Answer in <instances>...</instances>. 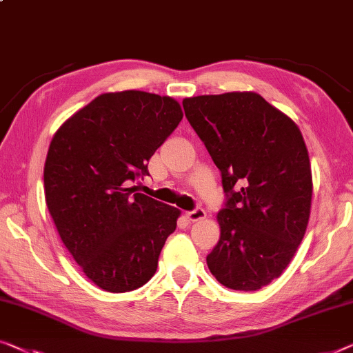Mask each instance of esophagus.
<instances>
[{
  "label": "esophagus",
  "mask_w": 353,
  "mask_h": 353,
  "mask_svg": "<svg viewBox=\"0 0 353 353\" xmlns=\"http://www.w3.org/2000/svg\"><path fill=\"white\" fill-rule=\"evenodd\" d=\"M185 217L190 220V222H199V220L206 219V210L196 208L194 210H190V212H185Z\"/></svg>",
  "instance_id": "34e87169"
}]
</instances>
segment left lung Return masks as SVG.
<instances>
[{
    "label": "left lung",
    "mask_w": 353,
    "mask_h": 353,
    "mask_svg": "<svg viewBox=\"0 0 353 353\" xmlns=\"http://www.w3.org/2000/svg\"><path fill=\"white\" fill-rule=\"evenodd\" d=\"M182 104L228 194L209 271L231 290H259L290 265L306 233L312 201L306 143L298 125L255 92L199 94Z\"/></svg>",
    "instance_id": "left-lung-1"
}]
</instances>
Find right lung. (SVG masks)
Instances as JSON below:
<instances>
[{
	"mask_svg": "<svg viewBox=\"0 0 353 353\" xmlns=\"http://www.w3.org/2000/svg\"><path fill=\"white\" fill-rule=\"evenodd\" d=\"M183 117L174 98L139 90L99 94L52 138L44 165L49 214L83 274L110 293L155 274L181 210L130 183Z\"/></svg>",
	"mask_w": 353,
	"mask_h": 353,
	"instance_id": "1",
	"label": "right lung"
}]
</instances>
